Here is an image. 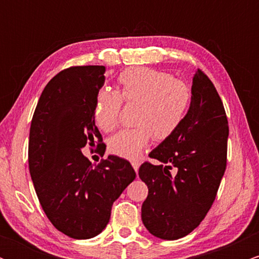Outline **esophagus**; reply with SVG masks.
<instances>
[{
  "label": "esophagus",
  "mask_w": 259,
  "mask_h": 259,
  "mask_svg": "<svg viewBox=\"0 0 259 259\" xmlns=\"http://www.w3.org/2000/svg\"><path fill=\"white\" fill-rule=\"evenodd\" d=\"M132 165H133L134 170L138 171L139 168H140V162H139V160H134V162H132Z\"/></svg>",
  "instance_id": "34e87169"
}]
</instances>
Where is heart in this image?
Instances as JSON below:
<instances>
[{"label": "heart", "instance_id": "heart-1", "mask_svg": "<svg viewBox=\"0 0 259 259\" xmlns=\"http://www.w3.org/2000/svg\"><path fill=\"white\" fill-rule=\"evenodd\" d=\"M120 92L101 89L95 99L94 118L102 132H112L118 124L121 103L139 102L138 126L123 129L109 139L112 153L138 159L153 135L157 140L170 138L179 129L191 103L186 82L170 74L146 67H133L118 76Z\"/></svg>", "mask_w": 259, "mask_h": 259}]
</instances>
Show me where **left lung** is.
<instances>
[{"label": "left lung", "mask_w": 259, "mask_h": 259, "mask_svg": "<svg viewBox=\"0 0 259 259\" xmlns=\"http://www.w3.org/2000/svg\"><path fill=\"white\" fill-rule=\"evenodd\" d=\"M191 103L179 129L145 162L140 179L148 187L142 223L154 236L178 240L200 225L215 200L227 168V113L210 79L197 69Z\"/></svg>", "instance_id": "8db88e82"}]
</instances>
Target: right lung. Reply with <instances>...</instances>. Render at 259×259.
Masks as SVG:
<instances>
[{
    "mask_svg": "<svg viewBox=\"0 0 259 259\" xmlns=\"http://www.w3.org/2000/svg\"><path fill=\"white\" fill-rule=\"evenodd\" d=\"M103 65H78L59 72L44 89L31 119L29 170L44 212L53 227L72 239L99 235L111 218L113 202L136 173L126 159L108 156L96 167L81 148L106 145L95 125Z\"/></svg>",
    "mask_w": 259,
    "mask_h": 259,
    "instance_id": "obj_1",
    "label": "right lung"
}]
</instances>
